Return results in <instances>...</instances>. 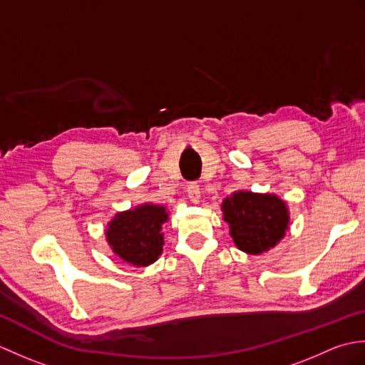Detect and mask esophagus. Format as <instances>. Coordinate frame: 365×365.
I'll list each match as a JSON object with an SVG mask.
<instances>
[{
	"instance_id": "34e87169",
	"label": "esophagus",
	"mask_w": 365,
	"mask_h": 365,
	"mask_svg": "<svg viewBox=\"0 0 365 365\" xmlns=\"http://www.w3.org/2000/svg\"><path fill=\"white\" fill-rule=\"evenodd\" d=\"M187 192H188V197H190L191 202H195V204L199 202V200H200V188H199L197 183H190L187 187Z\"/></svg>"
}]
</instances>
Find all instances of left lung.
<instances>
[{
    "label": "left lung",
    "instance_id": "left-lung-1",
    "mask_svg": "<svg viewBox=\"0 0 365 365\" xmlns=\"http://www.w3.org/2000/svg\"><path fill=\"white\" fill-rule=\"evenodd\" d=\"M221 210L234 243L246 254L269 251L289 229V208L276 195L235 191L222 200Z\"/></svg>",
    "mask_w": 365,
    "mask_h": 365
}]
</instances>
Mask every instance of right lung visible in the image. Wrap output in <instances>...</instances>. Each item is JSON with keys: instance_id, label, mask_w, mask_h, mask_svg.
I'll list each match as a JSON object with an SVG mask.
<instances>
[{"instance_id": "obj_1", "label": "right lung", "mask_w": 365, "mask_h": 365, "mask_svg": "<svg viewBox=\"0 0 365 365\" xmlns=\"http://www.w3.org/2000/svg\"><path fill=\"white\" fill-rule=\"evenodd\" d=\"M163 205L143 204L120 212L108 222L106 242L115 255L135 267H147L163 252L161 226L168 221Z\"/></svg>"}]
</instances>
